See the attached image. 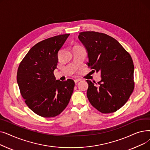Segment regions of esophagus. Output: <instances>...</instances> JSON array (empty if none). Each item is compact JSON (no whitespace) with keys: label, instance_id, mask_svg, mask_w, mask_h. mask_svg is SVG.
<instances>
[{"label":"esophagus","instance_id":"esophagus-1","mask_svg":"<svg viewBox=\"0 0 150 150\" xmlns=\"http://www.w3.org/2000/svg\"><path fill=\"white\" fill-rule=\"evenodd\" d=\"M80 81V79H76V80H74V81H75V83H77L78 82H79Z\"/></svg>","mask_w":150,"mask_h":150}]
</instances>
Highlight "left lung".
I'll return each instance as SVG.
<instances>
[{
  "label": "left lung",
  "instance_id": "obj_1",
  "mask_svg": "<svg viewBox=\"0 0 150 150\" xmlns=\"http://www.w3.org/2000/svg\"><path fill=\"white\" fill-rule=\"evenodd\" d=\"M78 38L88 50L89 68L101 72V80L97 86L86 80L89 102L103 114L117 111L127 103L134 89L130 54L116 39L103 33L83 31Z\"/></svg>",
  "mask_w": 150,
  "mask_h": 150
}]
</instances>
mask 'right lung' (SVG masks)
<instances>
[{"instance_id": "1", "label": "right lung", "mask_w": 150, "mask_h": 150, "mask_svg": "<svg viewBox=\"0 0 150 150\" xmlns=\"http://www.w3.org/2000/svg\"><path fill=\"white\" fill-rule=\"evenodd\" d=\"M70 34L55 36L35 44L20 62L17 82L27 106L45 118L60 114L67 107L75 82L56 80L53 71L58 62V53Z\"/></svg>"}]
</instances>
